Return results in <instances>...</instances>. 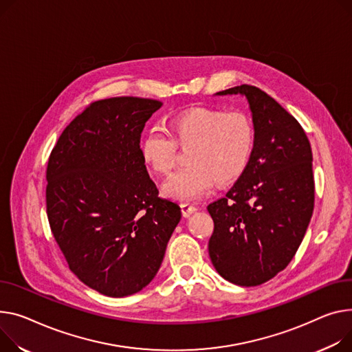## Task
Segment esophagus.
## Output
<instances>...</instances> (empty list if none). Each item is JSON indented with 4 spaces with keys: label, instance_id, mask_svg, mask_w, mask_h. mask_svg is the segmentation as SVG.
Returning a JSON list of instances; mask_svg holds the SVG:
<instances>
[{
    "label": "esophagus",
    "instance_id": "obj_1",
    "mask_svg": "<svg viewBox=\"0 0 352 352\" xmlns=\"http://www.w3.org/2000/svg\"><path fill=\"white\" fill-rule=\"evenodd\" d=\"M181 210H182V215H184L185 218H188V217H191V215L195 212L197 206H194V205H191V204L184 202V204H181Z\"/></svg>",
    "mask_w": 352,
    "mask_h": 352
}]
</instances>
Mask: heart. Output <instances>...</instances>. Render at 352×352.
Returning <instances> with one entry per match:
<instances>
[{"mask_svg": "<svg viewBox=\"0 0 352 352\" xmlns=\"http://www.w3.org/2000/svg\"><path fill=\"white\" fill-rule=\"evenodd\" d=\"M254 144V126L246 113L199 107L173 117L168 131L161 126L147 130L140 153L154 173L168 174L177 162V147L190 148L188 167L162 185L170 198L190 202L205 195L214 182L236 181L249 167Z\"/></svg>", "mask_w": 352, "mask_h": 352, "instance_id": "obj_1", "label": "heart"}]
</instances>
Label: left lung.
Wrapping results in <instances>:
<instances>
[{
	"label": "left lung",
	"mask_w": 352,
	"mask_h": 352,
	"mask_svg": "<svg viewBox=\"0 0 352 352\" xmlns=\"http://www.w3.org/2000/svg\"><path fill=\"white\" fill-rule=\"evenodd\" d=\"M245 95L256 131L246 171L208 205L210 262L228 282L259 286L287 267L314 209L313 154L294 117L266 91L241 85L218 95Z\"/></svg>",
	"instance_id": "8db88e82"
}]
</instances>
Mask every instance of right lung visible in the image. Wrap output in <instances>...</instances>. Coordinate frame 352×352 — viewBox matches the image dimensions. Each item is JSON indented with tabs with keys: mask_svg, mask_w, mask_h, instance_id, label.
<instances>
[{
	"mask_svg": "<svg viewBox=\"0 0 352 352\" xmlns=\"http://www.w3.org/2000/svg\"><path fill=\"white\" fill-rule=\"evenodd\" d=\"M162 103L91 102L70 122L46 167V215L80 282L109 297L144 289L157 274L181 208L158 197L140 153L146 122Z\"/></svg>",
	"mask_w": 352,
	"mask_h": 352,
	"instance_id": "add662e5",
	"label": "right lung"
}]
</instances>
